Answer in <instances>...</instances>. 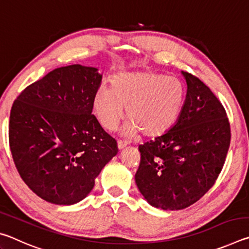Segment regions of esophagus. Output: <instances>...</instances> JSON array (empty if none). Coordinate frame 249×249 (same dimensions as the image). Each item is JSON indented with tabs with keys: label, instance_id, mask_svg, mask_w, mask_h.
<instances>
[{
	"label": "esophagus",
	"instance_id": "34e87169",
	"mask_svg": "<svg viewBox=\"0 0 249 249\" xmlns=\"http://www.w3.org/2000/svg\"><path fill=\"white\" fill-rule=\"evenodd\" d=\"M128 142H124V141H119L117 142V147H119V149H124L126 146H127Z\"/></svg>",
	"mask_w": 249,
	"mask_h": 249
}]
</instances>
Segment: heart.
I'll return each instance as SVG.
<instances>
[{
    "instance_id": "1",
    "label": "heart",
    "mask_w": 249,
    "mask_h": 249,
    "mask_svg": "<svg viewBox=\"0 0 249 249\" xmlns=\"http://www.w3.org/2000/svg\"><path fill=\"white\" fill-rule=\"evenodd\" d=\"M184 95L183 84L178 78L150 71H125L113 77L112 88H99L93 109L105 129L115 130L126 107L129 120L126 134L141 129L146 136H158L175 124Z\"/></svg>"
}]
</instances>
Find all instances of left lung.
Here are the masks:
<instances>
[{"mask_svg": "<svg viewBox=\"0 0 249 249\" xmlns=\"http://www.w3.org/2000/svg\"><path fill=\"white\" fill-rule=\"evenodd\" d=\"M187 95L169 130L141 145L137 188L154 208L182 210L215 183L231 142L226 112L209 87L184 71Z\"/></svg>", "mask_w": 249, "mask_h": 249, "instance_id": "left-lung-1", "label": "left lung"}]
</instances>
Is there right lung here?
<instances>
[{
	"mask_svg": "<svg viewBox=\"0 0 249 249\" xmlns=\"http://www.w3.org/2000/svg\"><path fill=\"white\" fill-rule=\"evenodd\" d=\"M101 80L94 67H61L28 86L12 107L8 138L15 166L28 188L50 203L82 201L119 151L92 115Z\"/></svg>",
	"mask_w": 249,
	"mask_h": 249,
	"instance_id": "1",
	"label": "right lung"
}]
</instances>
